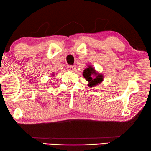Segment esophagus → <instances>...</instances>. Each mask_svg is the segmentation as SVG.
Here are the masks:
<instances>
[{
  "label": "esophagus",
  "instance_id": "obj_1",
  "mask_svg": "<svg viewBox=\"0 0 151 151\" xmlns=\"http://www.w3.org/2000/svg\"><path fill=\"white\" fill-rule=\"evenodd\" d=\"M67 70L68 71H70V72H74L76 70L75 66H68L67 67Z\"/></svg>",
  "mask_w": 151,
  "mask_h": 151
}]
</instances>
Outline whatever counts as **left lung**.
<instances>
[{"label":"left lung","instance_id":"left-lung-1","mask_svg":"<svg viewBox=\"0 0 151 151\" xmlns=\"http://www.w3.org/2000/svg\"><path fill=\"white\" fill-rule=\"evenodd\" d=\"M83 76L88 81V86L92 87L102 82L104 79V75L101 73L97 72L91 65H89L83 72Z\"/></svg>","mask_w":151,"mask_h":151}]
</instances>
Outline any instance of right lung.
<instances>
[{
  "mask_svg": "<svg viewBox=\"0 0 151 151\" xmlns=\"http://www.w3.org/2000/svg\"><path fill=\"white\" fill-rule=\"evenodd\" d=\"M52 76H55V74H52Z\"/></svg>",
  "mask_w": 151,
  "mask_h": 151,
  "instance_id": "1",
  "label": "right lung"
}]
</instances>
